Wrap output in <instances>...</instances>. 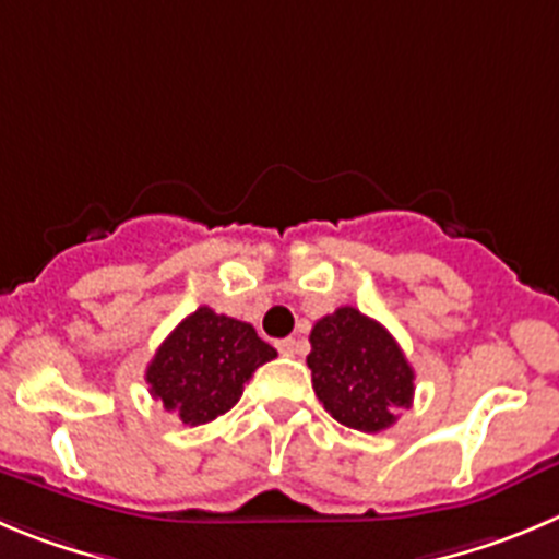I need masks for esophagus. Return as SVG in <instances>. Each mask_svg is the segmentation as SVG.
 Segmentation results:
<instances>
[{
    "instance_id": "obj_1",
    "label": "esophagus",
    "mask_w": 559,
    "mask_h": 559,
    "mask_svg": "<svg viewBox=\"0 0 559 559\" xmlns=\"http://www.w3.org/2000/svg\"><path fill=\"white\" fill-rule=\"evenodd\" d=\"M275 348H278V354H284V356H295L300 348V342L295 340V336H286V340L275 342Z\"/></svg>"
}]
</instances>
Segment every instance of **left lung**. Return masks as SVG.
<instances>
[{
  "label": "left lung",
  "instance_id": "left-lung-1",
  "mask_svg": "<svg viewBox=\"0 0 559 559\" xmlns=\"http://www.w3.org/2000/svg\"><path fill=\"white\" fill-rule=\"evenodd\" d=\"M311 386L334 420L356 431L390 429L409 409L415 370L395 336L354 306H340L311 329Z\"/></svg>",
  "mask_w": 559,
  "mask_h": 559
}]
</instances>
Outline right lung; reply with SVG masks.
I'll return each instance as SVG.
<instances>
[{
  "label": "right lung",
  "instance_id": "1",
  "mask_svg": "<svg viewBox=\"0 0 559 559\" xmlns=\"http://www.w3.org/2000/svg\"><path fill=\"white\" fill-rule=\"evenodd\" d=\"M275 348L255 329L200 306L160 342L147 365L150 395L186 426L209 424L242 399L245 384Z\"/></svg>",
  "mask_w": 559,
  "mask_h": 559
}]
</instances>
